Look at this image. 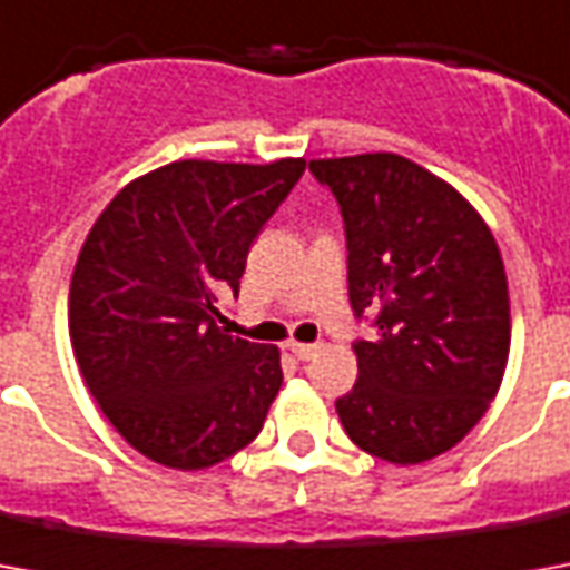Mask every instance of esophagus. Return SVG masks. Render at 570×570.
<instances>
[{
  "label": "esophagus",
  "mask_w": 570,
  "mask_h": 570,
  "mask_svg": "<svg viewBox=\"0 0 570 570\" xmlns=\"http://www.w3.org/2000/svg\"><path fill=\"white\" fill-rule=\"evenodd\" d=\"M289 352H293L298 361H311V357L320 355V346H316V343H289Z\"/></svg>",
  "instance_id": "esophagus-1"
}]
</instances>
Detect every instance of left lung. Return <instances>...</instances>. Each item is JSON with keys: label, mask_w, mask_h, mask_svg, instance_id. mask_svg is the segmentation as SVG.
<instances>
[{"label": "left lung", "mask_w": 570, "mask_h": 570, "mask_svg": "<svg viewBox=\"0 0 570 570\" xmlns=\"http://www.w3.org/2000/svg\"><path fill=\"white\" fill-rule=\"evenodd\" d=\"M337 197L348 304L370 320L340 423L364 452L420 464L452 450L491 405L509 361V284L473 206L396 154L313 159Z\"/></svg>", "instance_id": "obj_1"}]
</instances>
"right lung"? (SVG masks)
I'll return each mask as SVG.
<instances>
[{"label": "right lung", "instance_id": "right-lung-1", "mask_svg": "<svg viewBox=\"0 0 570 570\" xmlns=\"http://www.w3.org/2000/svg\"><path fill=\"white\" fill-rule=\"evenodd\" d=\"M304 159H186L138 177L88 233L70 284L76 364L109 423L156 464L204 470L248 446L281 390V352L222 328L248 250Z\"/></svg>", "mask_w": 570, "mask_h": 570}]
</instances>
